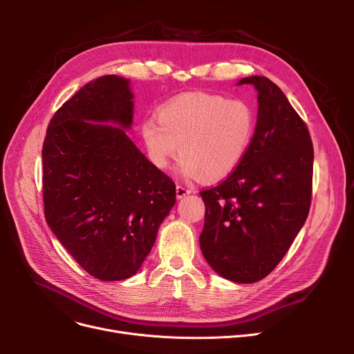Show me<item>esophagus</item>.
Wrapping results in <instances>:
<instances>
[{
	"label": "esophagus",
	"mask_w": 354,
	"mask_h": 354,
	"mask_svg": "<svg viewBox=\"0 0 354 354\" xmlns=\"http://www.w3.org/2000/svg\"><path fill=\"white\" fill-rule=\"evenodd\" d=\"M189 194H191V189L182 187V185H178V187H176V198L178 199H182V198H185V196L189 195Z\"/></svg>",
	"instance_id": "obj_1"
}]
</instances>
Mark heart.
Returning a JSON list of instances; mask_svg holds the SVG:
<instances>
[{
  "instance_id": "obj_1",
  "label": "heart",
  "mask_w": 354,
  "mask_h": 354,
  "mask_svg": "<svg viewBox=\"0 0 354 354\" xmlns=\"http://www.w3.org/2000/svg\"><path fill=\"white\" fill-rule=\"evenodd\" d=\"M158 122L147 119L140 135L151 162L166 169L182 156V176L208 182L230 176L247 156L255 136L254 107L208 93H187L158 109Z\"/></svg>"
}]
</instances>
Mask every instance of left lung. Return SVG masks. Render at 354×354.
Returning a JSON list of instances; mask_svg holds the SVG:
<instances>
[{
  "label": "left lung",
  "instance_id": "obj_1",
  "mask_svg": "<svg viewBox=\"0 0 354 354\" xmlns=\"http://www.w3.org/2000/svg\"><path fill=\"white\" fill-rule=\"evenodd\" d=\"M258 91L255 136L236 169L202 191L203 258L230 281L263 280L281 261L310 211L313 143L281 88L264 76L244 77Z\"/></svg>",
  "mask_w": 354,
  "mask_h": 354
}]
</instances>
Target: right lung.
Listing matches in <instances>:
<instances>
[{
    "label": "right lung",
    "mask_w": 354,
    "mask_h": 354,
    "mask_svg": "<svg viewBox=\"0 0 354 354\" xmlns=\"http://www.w3.org/2000/svg\"><path fill=\"white\" fill-rule=\"evenodd\" d=\"M130 82H88L53 116L43 145L46 221L79 266L102 281L135 275L176 201L174 180L139 151Z\"/></svg>",
    "instance_id": "1"
}]
</instances>
